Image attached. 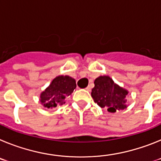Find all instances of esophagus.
<instances>
[{
    "label": "esophagus",
    "mask_w": 161,
    "mask_h": 161,
    "mask_svg": "<svg viewBox=\"0 0 161 161\" xmlns=\"http://www.w3.org/2000/svg\"><path fill=\"white\" fill-rule=\"evenodd\" d=\"M86 89V90H87V91H90L91 90V87L89 85V86H88V87L86 88V89Z\"/></svg>",
    "instance_id": "34e87169"
}]
</instances>
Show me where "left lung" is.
<instances>
[{"instance_id": "obj_1", "label": "left lung", "mask_w": 161, "mask_h": 161, "mask_svg": "<svg viewBox=\"0 0 161 161\" xmlns=\"http://www.w3.org/2000/svg\"><path fill=\"white\" fill-rule=\"evenodd\" d=\"M95 86L91 96L100 107L114 113L126 108V95L128 91L120 87L108 76H101L94 80Z\"/></svg>"}]
</instances>
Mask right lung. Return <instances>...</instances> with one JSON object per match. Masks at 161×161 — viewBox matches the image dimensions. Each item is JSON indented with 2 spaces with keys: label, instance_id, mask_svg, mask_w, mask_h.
Wrapping results in <instances>:
<instances>
[{
  "label": "right lung",
  "instance_id": "1",
  "mask_svg": "<svg viewBox=\"0 0 161 161\" xmlns=\"http://www.w3.org/2000/svg\"><path fill=\"white\" fill-rule=\"evenodd\" d=\"M75 79L69 76H58L40 94V102L44 107L52 109L65 103V98L76 89Z\"/></svg>",
  "mask_w": 161,
  "mask_h": 161
}]
</instances>
